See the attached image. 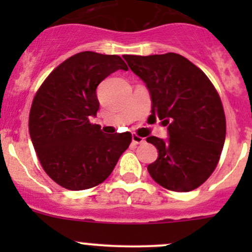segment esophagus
<instances>
[{
  "label": "esophagus",
  "instance_id": "obj_1",
  "mask_svg": "<svg viewBox=\"0 0 252 252\" xmlns=\"http://www.w3.org/2000/svg\"><path fill=\"white\" fill-rule=\"evenodd\" d=\"M131 140H133L134 144H136V145L144 144V142H145V139L141 138V136L136 135V134H133V135H131Z\"/></svg>",
  "mask_w": 252,
  "mask_h": 252
}]
</instances>
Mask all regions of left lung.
Masks as SVG:
<instances>
[{
  "label": "left lung",
  "mask_w": 252,
  "mask_h": 252,
  "mask_svg": "<svg viewBox=\"0 0 252 252\" xmlns=\"http://www.w3.org/2000/svg\"><path fill=\"white\" fill-rule=\"evenodd\" d=\"M123 57L149 89L151 117L168 124L167 140L146 139L158 150L147 166L150 175L172 191L196 189L217 167L225 140L224 110L215 86L178 53Z\"/></svg>",
  "instance_id": "obj_1"
}]
</instances>
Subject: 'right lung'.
<instances>
[{
  "instance_id": "obj_1",
  "label": "right lung",
  "mask_w": 252,
  "mask_h": 252,
  "mask_svg": "<svg viewBox=\"0 0 252 252\" xmlns=\"http://www.w3.org/2000/svg\"><path fill=\"white\" fill-rule=\"evenodd\" d=\"M118 69L128 70L117 55L84 51L61 63L37 90L29 114V133L48 177L68 190H85L105 182L131 134H105L90 118L97 113L98 84Z\"/></svg>"
}]
</instances>
